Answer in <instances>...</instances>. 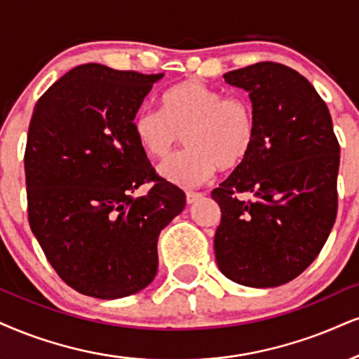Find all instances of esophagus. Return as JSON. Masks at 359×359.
Listing matches in <instances>:
<instances>
[{
	"mask_svg": "<svg viewBox=\"0 0 359 359\" xmlns=\"http://www.w3.org/2000/svg\"><path fill=\"white\" fill-rule=\"evenodd\" d=\"M205 196V193H196V191H188L187 193V201L188 203H194L198 200H201V198Z\"/></svg>",
	"mask_w": 359,
	"mask_h": 359,
	"instance_id": "esophagus-1",
	"label": "esophagus"
}]
</instances>
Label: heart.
<instances>
[{
	"label": "heart",
	"mask_w": 359,
	"mask_h": 359,
	"mask_svg": "<svg viewBox=\"0 0 359 359\" xmlns=\"http://www.w3.org/2000/svg\"><path fill=\"white\" fill-rule=\"evenodd\" d=\"M133 135L140 148L161 159L183 135L188 146L159 166L170 183L191 188L213 175L216 168L233 170L253 151L258 121L251 101L224 95L200 79H188L163 95V113L141 108L133 119Z\"/></svg>",
	"instance_id": "heart-1"
}]
</instances>
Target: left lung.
<instances>
[{
	"instance_id": "8db88e82",
	"label": "left lung",
	"mask_w": 359,
	"mask_h": 359,
	"mask_svg": "<svg viewBox=\"0 0 359 359\" xmlns=\"http://www.w3.org/2000/svg\"><path fill=\"white\" fill-rule=\"evenodd\" d=\"M250 93L253 151L211 191L221 221L218 268L253 287L285 285L320 255L338 211L339 143L328 106L306 78L273 61L224 74ZM250 192L253 201H241Z\"/></svg>"
}]
</instances>
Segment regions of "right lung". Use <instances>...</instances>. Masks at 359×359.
I'll use <instances>...</instances> for the list:
<instances>
[{"mask_svg":"<svg viewBox=\"0 0 359 359\" xmlns=\"http://www.w3.org/2000/svg\"><path fill=\"white\" fill-rule=\"evenodd\" d=\"M161 74L88 63L34 106L25 149L29 228L57 276L78 293H138L158 269V236L187 194L158 175L133 119ZM151 182L144 197L130 194Z\"/></svg>","mask_w":359,"mask_h":359,"instance_id":"right-lung-1","label":"right lung"}]
</instances>
